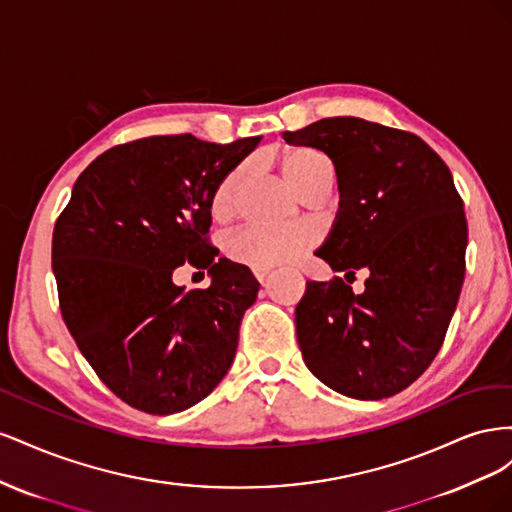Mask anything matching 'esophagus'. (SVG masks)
<instances>
[{"label":"esophagus","instance_id":"esophagus-1","mask_svg":"<svg viewBox=\"0 0 512 512\" xmlns=\"http://www.w3.org/2000/svg\"><path fill=\"white\" fill-rule=\"evenodd\" d=\"M254 275L260 284H265V280L269 277V269H254Z\"/></svg>","mask_w":512,"mask_h":512}]
</instances>
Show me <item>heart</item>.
<instances>
[{"label":"heart","mask_w":512,"mask_h":512,"mask_svg":"<svg viewBox=\"0 0 512 512\" xmlns=\"http://www.w3.org/2000/svg\"><path fill=\"white\" fill-rule=\"evenodd\" d=\"M282 170L290 185L299 194H307L324 177H333L329 158L312 147H292L282 156ZM245 177V166L232 168L211 194L209 211L213 220H228L237 207V196ZM316 243V235L309 228H262L247 226L235 232L226 241L230 260L250 269H271L284 262L297 260Z\"/></svg>","instance_id":"heart-1"}]
</instances>
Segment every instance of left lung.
<instances>
[{
    "label": "left lung",
    "instance_id": "left-lung-1",
    "mask_svg": "<svg viewBox=\"0 0 512 512\" xmlns=\"http://www.w3.org/2000/svg\"><path fill=\"white\" fill-rule=\"evenodd\" d=\"M284 138L335 164L342 200L316 256L346 280L369 271L361 294L342 277L307 284L294 312L303 361L337 393L393 397L436 359L466 275L468 222L451 170L421 136L359 117Z\"/></svg>",
    "mask_w": 512,
    "mask_h": 512
}]
</instances>
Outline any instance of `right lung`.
<instances>
[{"label":"right lung","instance_id":"obj_1","mask_svg":"<svg viewBox=\"0 0 512 512\" xmlns=\"http://www.w3.org/2000/svg\"><path fill=\"white\" fill-rule=\"evenodd\" d=\"M260 138L228 145L147 136L104 151L76 179L53 230L59 309L98 378L128 406L175 414L226 376L260 284L209 243L211 194ZM190 261L209 289L172 284Z\"/></svg>","mask_w":512,"mask_h":512}]
</instances>
